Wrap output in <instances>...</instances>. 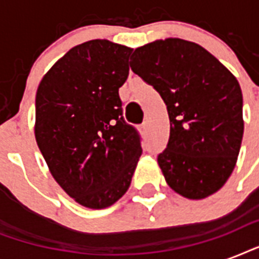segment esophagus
Masks as SVG:
<instances>
[{
  "instance_id": "esophagus-1",
  "label": "esophagus",
  "mask_w": 259,
  "mask_h": 259,
  "mask_svg": "<svg viewBox=\"0 0 259 259\" xmlns=\"http://www.w3.org/2000/svg\"><path fill=\"white\" fill-rule=\"evenodd\" d=\"M148 129H149V125H148V122H144L141 125V132L142 133H146L148 132Z\"/></svg>"
}]
</instances>
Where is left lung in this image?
Listing matches in <instances>:
<instances>
[{
    "mask_svg": "<svg viewBox=\"0 0 259 259\" xmlns=\"http://www.w3.org/2000/svg\"><path fill=\"white\" fill-rule=\"evenodd\" d=\"M130 67L166 105L169 141L157 157L166 184L191 200L218 192L235 168L245 129L237 78L203 47L177 37L136 48Z\"/></svg>",
    "mask_w": 259,
    "mask_h": 259,
    "instance_id": "left-lung-1",
    "label": "left lung"
}]
</instances>
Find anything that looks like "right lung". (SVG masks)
Returning <instances> with one entry per match:
<instances>
[{"label": "right lung", "instance_id": "add662e5", "mask_svg": "<svg viewBox=\"0 0 259 259\" xmlns=\"http://www.w3.org/2000/svg\"><path fill=\"white\" fill-rule=\"evenodd\" d=\"M132 51L101 38L75 46L37 87L38 149L63 191L87 208L119 200L141 157L140 136L123 121L118 94Z\"/></svg>", "mask_w": 259, "mask_h": 259}]
</instances>
